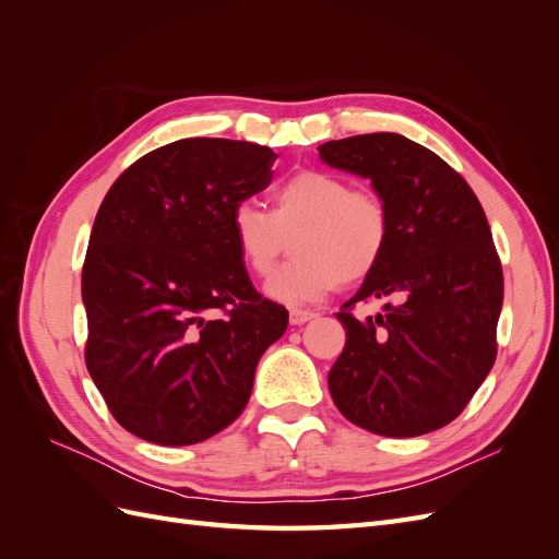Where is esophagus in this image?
Returning <instances> with one entry per match:
<instances>
[{
    "instance_id": "esophagus-1",
    "label": "esophagus",
    "mask_w": 559,
    "mask_h": 559,
    "mask_svg": "<svg viewBox=\"0 0 559 559\" xmlns=\"http://www.w3.org/2000/svg\"><path fill=\"white\" fill-rule=\"evenodd\" d=\"M317 317V312H312V310H292L289 312V321L294 326H300V324H306V321H310V319H314Z\"/></svg>"
}]
</instances>
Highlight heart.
<instances>
[{
    "label": "heart",
    "mask_w": 559,
    "mask_h": 559,
    "mask_svg": "<svg viewBox=\"0 0 559 559\" xmlns=\"http://www.w3.org/2000/svg\"><path fill=\"white\" fill-rule=\"evenodd\" d=\"M230 230L245 265L265 277L292 238L294 259L267 280L265 292L300 306L331 294L337 284H359L384 259L392 235L386 202L324 170H300L270 193V212L238 202Z\"/></svg>",
    "instance_id": "obj_1"
}]
</instances>
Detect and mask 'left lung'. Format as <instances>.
<instances>
[{"label": "left lung", "mask_w": 559, "mask_h": 559, "mask_svg": "<svg viewBox=\"0 0 559 559\" xmlns=\"http://www.w3.org/2000/svg\"><path fill=\"white\" fill-rule=\"evenodd\" d=\"M319 156L373 181L392 214L384 259L337 319L345 347L329 389L352 425L394 438L460 415L497 359L503 273L487 216L460 173L396 132L326 142ZM386 299L385 314L350 308Z\"/></svg>", "instance_id": "left-lung-1"}]
</instances>
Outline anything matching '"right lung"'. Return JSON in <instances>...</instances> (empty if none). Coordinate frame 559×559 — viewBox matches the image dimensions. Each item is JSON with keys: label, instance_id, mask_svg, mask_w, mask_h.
Returning <instances> with one entry per match:
<instances>
[{"label": "right lung", "instance_id": "add662e5", "mask_svg": "<svg viewBox=\"0 0 559 559\" xmlns=\"http://www.w3.org/2000/svg\"><path fill=\"white\" fill-rule=\"evenodd\" d=\"M273 148L189 138L134 160L97 210L83 261L86 366L114 419L193 445L240 417L289 312L263 298L230 230L273 181Z\"/></svg>", "mask_w": 559, "mask_h": 559}]
</instances>
